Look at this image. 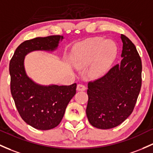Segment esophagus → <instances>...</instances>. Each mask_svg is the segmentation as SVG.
I'll return each instance as SVG.
<instances>
[{
	"label": "esophagus",
	"mask_w": 153,
	"mask_h": 153,
	"mask_svg": "<svg viewBox=\"0 0 153 153\" xmlns=\"http://www.w3.org/2000/svg\"><path fill=\"white\" fill-rule=\"evenodd\" d=\"M77 90L78 91H85V86L83 84H78V85H77Z\"/></svg>",
	"instance_id": "34e87169"
}]
</instances>
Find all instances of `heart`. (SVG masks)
I'll list each match as a JSON object with an SVG mask.
<instances>
[{
    "label": "heart",
    "mask_w": 153,
    "mask_h": 153,
    "mask_svg": "<svg viewBox=\"0 0 153 153\" xmlns=\"http://www.w3.org/2000/svg\"><path fill=\"white\" fill-rule=\"evenodd\" d=\"M117 47L115 42L102 38H94L73 47L70 61L77 68H85L92 63L91 74L99 77L107 73L116 58Z\"/></svg>",
    "instance_id": "obj_1"
}]
</instances>
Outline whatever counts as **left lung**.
Here are the masks:
<instances>
[{
  "label": "left lung",
  "instance_id": "left-lung-1",
  "mask_svg": "<svg viewBox=\"0 0 153 153\" xmlns=\"http://www.w3.org/2000/svg\"><path fill=\"white\" fill-rule=\"evenodd\" d=\"M121 62L102 78L88 83L86 115L93 126L110 129L133 112L142 86V60L135 46L121 34Z\"/></svg>",
  "mask_w": 153,
  "mask_h": 153
}]
</instances>
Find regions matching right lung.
Returning a JSON list of instances; mask_svg holds the SVG:
<instances>
[{"label":"right lung","mask_w":153,"mask_h":153,"mask_svg":"<svg viewBox=\"0 0 153 153\" xmlns=\"http://www.w3.org/2000/svg\"><path fill=\"white\" fill-rule=\"evenodd\" d=\"M63 38L51 36L25 41L16 48L10 61L11 93L16 109L25 123L39 130H49L60 123L68 103L76 93L77 84H38L25 72V57L31 51H54Z\"/></svg>","instance_id":"add662e5"}]
</instances>
